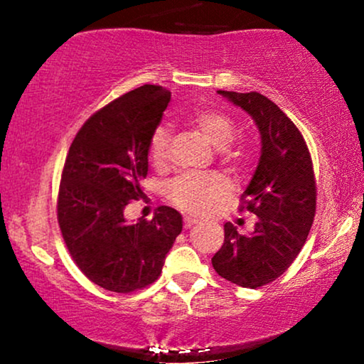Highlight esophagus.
Listing matches in <instances>:
<instances>
[{
  "label": "esophagus",
  "instance_id": "1",
  "mask_svg": "<svg viewBox=\"0 0 364 364\" xmlns=\"http://www.w3.org/2000/svg\"><path fill=\"white\" fill-rule=\"evenodd\" d=\"M195 224H198V220L193 219V217H185V228L186 229H190L191 225H195Z\"/></svg>",
  "mask_w": 364,
  "mask_h": 364
}]
</instances>
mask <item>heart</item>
<instances>
[{
  "label": "heart",
  "instance_id": "b5f03b06",
  "mask_svg": "<svg viewBox=\"0 0 364 364\" xmlns=\"http://www.w3.org/2000/svg\"><path fill=\"white\" fill-rule=\"evenodd\" d=\"M191 123L200 129L205 140L212 147L217 149L220 161L231 171L243 168L248 159V150L243 147H232L229 141L235 139L236 123L231 116L223 111L203 109L196 111L191 116ZM171 129L161 124L154 129L150 139L149 156L154 166L161 168L168 162L169 157ZM224 186L219 176L205 173H188L178 176L168 188L169 200L181 210L191 214H205L215 205L223 196Z\"/></svg>",
  "mask_w": 364,
  "mask_h": 364
}]
</instances>
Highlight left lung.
I'll return each instance as SVG.
<instances>
[{
	"instance_id": "obj_1",
	"label": "left lung",
	"mask_w": 364,
	"mask_h": 364,
	"mask_svg": "<svg viewBox=\"0 0 364 364\" xmlns=\"http://www.w3.org/2000/svg\"><path fill=\"white\" fill-rule=\"evenodd\" d=\"M252 116L262 139V156L241 196V210L253 212L252 235L224 224V243L212 258L215 272L241 287L275 281L301 252L316 210V183L301 132L258 92L217 90Z\"/></svg>"
}]
</instances>
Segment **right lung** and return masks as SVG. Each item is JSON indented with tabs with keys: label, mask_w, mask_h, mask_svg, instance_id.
<instances>
[{
	"label": "right lung",
	"mask_w": 364,
	"mask_h": 364,
	"mask_svg": "<svg viewBox=\"0 0 364 364\" xmlns=\"http://www.w3.org/2000/svg\"><path fill=\"white\" fill-rule=\"evenodd\" d=\"M171 101L161 85H141L90 116L63 168L58 223L85 277L106 291L133 292L156 282L183 217L159 207L152 220L128 224L124 208L144 196L154 129Z\"/></svg>",
	"instance_id": "1"
}]
</instances>
